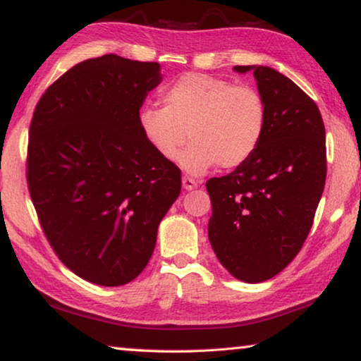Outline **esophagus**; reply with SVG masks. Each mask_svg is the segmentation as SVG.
I'll return each mask as SVG.
<instances>
[{"instance_id":"esophagus-1","label":"esophagus","mask_w":361,"mask_h":361,"mask_svg":"<svg viewBox=\"0 0 361 361\" xmlns=\"http://www.w3.org/2000/svg\"><path fill=\"white\" fill-rule=\"evenodd\" d=\"M183 188L186 189V191H192V189L197 188V181H195L194 178H189V176H183Z\"/></svg>"}]
</instances>
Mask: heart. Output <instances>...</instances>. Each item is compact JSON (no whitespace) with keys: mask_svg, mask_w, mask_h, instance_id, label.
<instances>
[{"mask_svg":"<svg viewBox=\"0 0 361 361\" xmlns=\"http://www.w3.org/2000/svg\"><path fill=\"white\" fill-rule=\"evenodd\" d=\"M164 108L145 105L138 126L159 157L202 175L215 164L234 169L258 149L267 126V106L258 89L228 79L188 73L162 90Z\"/></svg>","mask_w":361,"mask_h":361,"instance_id":"1","label":"heart"}]
</instances>
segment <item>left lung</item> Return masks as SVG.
Returning <instances> with one entry per match:
<instances>
[{
  "mask_svg": "<svg viewBox=\"0 0 361 361\" xmlns=\"http://www.w3.org/2000/svg\"><path fill=\"white\" fill-rule=\"evenodd\" d=\"M252 71L267 106V126L255 154L207 181L212 199L209 240L231 276L259 283L299 253L312 228L326 180L325 126L319 106L282 73Z\"/></svg>",
  "mask_w": 361,
  "mask_h": 361,
  "instance_id": "left-lung-1",
  "label": "left lung"
}]
</instances>
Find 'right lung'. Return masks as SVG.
I'll list each match as a JSON object with an SVG mask.
<instances>
[{"mask_svg": "<svg viewBox=\"0 0 361 361\" xmlns=\"http://www.w3.org/2000/svg\"><path fill=\"white\" fill-rule=\"evenodd\" d=\"M161 81L157 62L108 54L60 76L33 113L30 195L54 252L90 283L138 277L180 195V169L159 157L138 126Z\"/></svg>", "mask_w": 361, "mask_h": 361, "instance_id": "right-lung-1", "label": "right lung"}]
</instances>
